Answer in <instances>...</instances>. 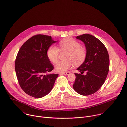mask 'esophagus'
Instances as JSON below:
<instances>
[{
  "label": "esophagus",
  "instance_id": "obj_1",
  "mask_svg": "<svg viewBox=\"0 0 127 127\" xmlns=\"http://www.w3.org/2000/svg\"><path fill=\"white\" fill-rule=\"evenodd\" d=\"M70 72H64V73H59V75H69L70 74Z\"/></svg>",
  "mask_w": 127,
  "mask_h": 127
}]
</instances>
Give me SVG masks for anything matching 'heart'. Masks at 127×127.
<instances>
[{"instance_id":"obj_1","label":"heart","mask_w":127,"mask_h":127,"mask_svg":"<svg viewBox=\"0 0 127 127\" xmlns=\"http://www.w3.org/2000/svg\"><path fill=\"white\" fill-rule=\"evenodd\" d=\"M61 50L69 51L67 57L68 61H60L55 65V69L58 72H64L70 69L74 63L75 65H79L83 63L87 56V52L84 48L81 47L80 43L72 38L63 39L59 43ZM60 50L55 46H52L49 48L47 55L49 60L53 63L58 61Z\"/></svg>"}]
</instances>
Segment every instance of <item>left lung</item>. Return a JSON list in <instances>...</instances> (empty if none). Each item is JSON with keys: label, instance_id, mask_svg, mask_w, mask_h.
<instances>
[{"label": "left lung", "instance_id": "obj_1", "mask_svg": "<svg viewBox=\"0 0 127 127\" xmlns=\"http://www.w3.org/2000/svg\"><path fill=\"white\" fill-rule=\"evenodd\" d=\"M76 38L85 44L87 56L77 69L80 74L75 73L73 87L79 94L87 96L97 91L105 83L109 70V56L105 45L95 37L85 34ZM85 71L86 76L83 75Z\"/></svg>", "mask_w": 127, "mask_h": 127}]
</instances>
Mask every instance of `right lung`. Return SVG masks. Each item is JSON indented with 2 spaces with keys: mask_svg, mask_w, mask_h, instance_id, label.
Listing matches in <instances>:
<instances>
[{
  "mask_svg": "<svg viewBox=\"0 0 127 127\" xmlns=\"http://www.w3.org/2000/svg\"><path fill=\"white\" fill-rule=\"evenodd\" d=\"M51 36L36 35L27 40L20 48L15 69L19 84L24 91L35 98H41L52 90L58 74L50 72L54 67L47 52L56 42Z\"/></svg>",
  "mask_w": 127,
  "mask_h": 127,
  "instance_id": "obj_1",
  "label": "right lung"
}]
</instances>
